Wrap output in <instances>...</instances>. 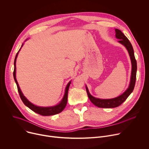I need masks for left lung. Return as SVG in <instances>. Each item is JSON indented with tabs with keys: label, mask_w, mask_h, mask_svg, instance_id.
<instances>
[{
	"label": "left lung",
	"mask_w": 149,
	"mask_h": 149,
	"mask_svg": "<svg viewBox=\"0 0 149 149\" xmlns=\"http://www.w3.org/2000/svg\"><path fill=\"white\" fill-rule=\"evenodd\" d=\"M115 31L116 38L120 39L118 40V42L121 44L123 45L126 48L130 57L132 67L130 82L128 88L121 95H119L117 97L111 99H100L92 96L90 94L87 86H86V91L89 99L93 104L100 108H115L118 107V106L120 105L124 101H125V100L131 94L135 86L137 72V62L134 56L133 48L128 38L124 35V33L120 30L116 29Z\"/></svg>",
	"instance_id": "1"
}]
</instances>
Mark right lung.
I'll use <instances>...</instances> for the list:
<instances>
[{"mask_svg": "<svg viewBox=\"0 0 149 149\" xmlns=\"http://www.w3.org/2000/svg\"><path fill=\"white\" fill-rule=\"evenodd\" d=\"M24 45V44H22V46H21V48H22ZM21 48L19 49V51L16 55L15 61H14V71H13V77L15 81L16 84V86L17 87V90L20 95V97L24 103V104L28 107L29 109H30L31 110L35 112L36 113H38L41 116H52V115H55L56 114H58L61 112H62L63 109H64L66 107V105L67 103V99H68V90L69 87L71 84V81H70L65 88V94L64 95H63L62 99L61 101L59 102V104H58L54 106H51V107H39V106L35 105L33 104L32 102H31L23 94L22 91H21L19 86L18 84V82L16 80V58L17 57L19 52L20 51Z\"/></svg>", "mask_w": 149, "mask_h": 149, "instance_id": "right-lung-1", "label": "right lung"}]
</instances>
